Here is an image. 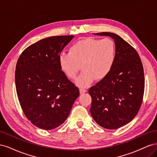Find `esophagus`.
<instances>
[{
	"label": "esophagus",
	"instance_id": "1",
	"mask_svg": "<svg viewBox=\"0 0 157 157\" xmlns=\"http://www.w3.org/2000/svg\"><path fill=\"white\" fill-rule=\"evenodd\" d=\"M86 92H87V90L86 89H84V88H80V94H82Z\"/></svg>",
	"mask_w": 157,
	"mask_h": 157
}]
</instances>
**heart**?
<instances>
[{
    "label": "heart",
    "instance_id": "1",
    "mask_svg": "<svg viewBox=\"0 0 157 157\" xmlns=\"http://www.w3.org/2000/svg\"><path fill=\"white\" fill-rule=\"evenodd\" d=\"M116 58V46L112 39L86 37L70 47L69 53H61L58 61L61 70L69 78L77 76L82 66L83 72L76 79L80 88L101 80L111 72Z\"/></svg>",
    "mask_w": 157,
    "mask_h": 157
}]
</instances>
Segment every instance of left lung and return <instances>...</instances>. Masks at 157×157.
Wrapping results in <instances>:
<instances>
[{"label": "left lung", "instance_id": "obj_1", "mask_svg": "<svg viewBox=\"0 0 157 157\" xmlns=\"http://www.w3.org/2000/svg\"><path fill=\"white\" fill-rule=\"evenodd\" d=\"M109 36L116 46V58L111 72L92 86L90 113L98 124L106 129H117L134 119L143 101L144 67L136 50L115 33H94Z\"/></svg>", "mask_w": 157, "mask_h": 157}]
</instances>
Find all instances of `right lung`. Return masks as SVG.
Wrapping results in <instances>:
<instances>
[{"mask_svg": "<svg viewBox=\"0 0 157 157\" xmlns=\"http://www.w3.org/2000/svg\"><path fill=\"white\" fill-rule=\"evenodd\" d=\"M73 35L56 36L23 50L15 72L17 98L33 124L49 130L67 119L79 90L61 70L58 58Z\"/></svg>", "mask_w": 157, "mask_h": 157, "instance_id": "right-lung-1", "label": "right lung"}]
</instances>
